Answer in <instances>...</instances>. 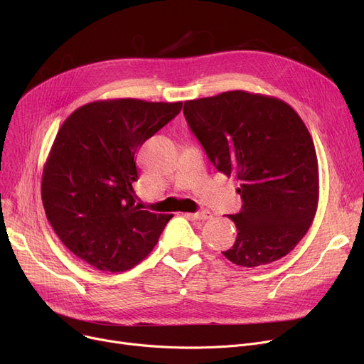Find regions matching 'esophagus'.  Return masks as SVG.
I'll list each match as a JSON object with an SVG mask.
<instances>
[{
	"instance_id": "1",
	"label": "esophagus",
	"mask_w": 364,
	"mask_h": 364,
	"mask_svg": "<svg viewBox=\"0 0 364 364\" xmlns=\"http://www.w3.org/2000/svg\"><path fill=\"white\" fill-rule=\"evenodd\" d=\"M184 217H186V218H188V220H199V221H205V220H208V218H211V213H208V211L195 213V214H192V213H187V214H184Z\"/></svg>"
}]
</instances>
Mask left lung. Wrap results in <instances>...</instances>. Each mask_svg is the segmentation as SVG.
I'll list each match as a JSON object with an SVG mask.
<instances>
[{
  "mask_svg": "<svg viewBox=\"0 0 364 364\" xmlns=\"http://www.w3.org/2000/svg\"><path fill=\"white\" fill-rule=\"evenodd\" d=\"M186 121L214 166L236 177L243 205L223 252L240 267L288 255L309 232L318 205V164L299 114L280 99L243 90L187 100Z\"/></svg>",
  "mask_w": 364,
  "mask_h": 364,
  "instance_id": "left-lung-1",
  "label": "left lung"
}]
</instances>
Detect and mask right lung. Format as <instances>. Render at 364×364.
<instances>
[{
    "instance_id": "add662e5",
    "label": "right lung",
    "mask_w": 364,
    "mask_h": 364,
    "mask_svg": "<svg viewBox=\"0 0 364 364\" xmlns=\"http://www.w3.org/2000/svg\"><path fill=\"white\" fill-rule=\"evenodd\" d=\"M181 106L97 100L72 112L57 132L43 171L46 215L68 250L94 269H132L172 218L141 209L132 183L139 178V149Z\"/></svg>"
}]
</instances>
